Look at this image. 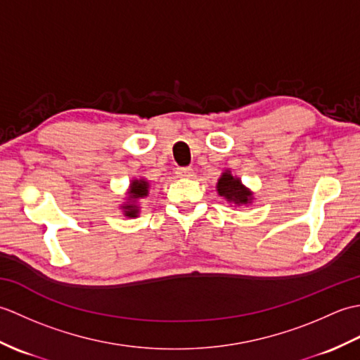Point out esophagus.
Returning <instances> with one entry per match:
<instances>
[{"instance_id": "34e87169", "label": "esophagus", "mask_w": 360, "mask_h": 360, "mask_svg": "<svg viewBox=\"0 0 360 360\" xmlns=\"http://www.w3.org/2000/svg\"><path fill=\"white\" fill-rule=\"evenodd\" d=\"M176 174H178L179 178H192L193 168L192 167H179V168H176Z\"/></svg>"}]
</instances>
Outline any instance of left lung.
<instances>
[{"label":"left lung","instance_id":"obj_1","mask_svg":"<svg viewBox=\"0 0 360 360\" xmlns=\"http://www.w3.org/2000/svg\"><path fill=\"white\" fill-rule=\"evenodd\" d=\"M217 188L219 196H224L227 201H232L235 204H248L252 198L249 190L244 188L241 186V181L233 178L231 172L223 173L218 181Z\"/></svg>","mask_w":360,"mask_h":360}]
</instances>
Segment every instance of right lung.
Here are the masks:
<instances>
[{"instance_id":"add662e5","label":"right lung","mask_w":360,"mask_h":360,"mask_svg":"<svg viewBox=\"0 0 360 360\" xmlns=\"http://www.w3.org/2000/svg\"><path fill=\"white\" fill-rule=\"evenodd\" d=\"M128 193H129L128 198H129V200H131V202L124 205L125 215H127V217H137V212H139V209H137L136 201L148 195V182L143 181V179L133 181V182H131V187H129V192H128Z\"/></svg>"}]
</instances>
